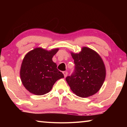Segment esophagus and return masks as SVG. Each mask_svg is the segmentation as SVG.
Instances as JSON below:
<instances>
[{
	"label": "esophagus",
	"mask_w": 127,
	"mask_h": 127,
	"mask_svg": "<svg viewBox=\"0 0 127 127\" xmlns=\"http://www.w3.org/2000/svg\"><path fill=\"white\" fill-rule=\"evenodd\" d=\"M63 74H64V77H66V76H67V74H68V72H66V71H64L63 72Z\"/></svg>",
	"instance_id": "obj_1"
}]
</instances>
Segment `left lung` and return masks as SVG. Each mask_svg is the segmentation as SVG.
<instances>
[{
	"label": "left lung",
	"mask_w": 127,
	"mask_h": 127,
	"mask_svg": "<svg viewBox=\"0 0 127 127\" xmlns=\"http://www.w3.org/2000/svg\"><path fill=\"white\" fill-rule=\"evenodd\" d=\"M74 72L66 77L72 91L81 97L96 94L104 83L106 70L101 58L92 49L84 47L79 54L71 53Z\"/></svg>",
	"instance_id": "8db88e82"
}]
</instances>
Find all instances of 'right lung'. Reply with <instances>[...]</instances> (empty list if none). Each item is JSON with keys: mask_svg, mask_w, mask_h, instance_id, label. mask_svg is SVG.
I'll use <instances>...</instances> for the list:
<instances>
[{"mask_svg": "<svg viewBox=\"0 0 127 127\" xmlns=\"http://www.w3.org/2000/svg\"><path fill=\"white\" fill-rule=\"evenodd\" d=\"M58 49L47 51L36 48L25 55L21 65L20 76L23 86L36 95H43L50 91L55 82L64 75L52 61Z\"/></svg>", "mask_w": 127, "mask_h": 127, "instance_id": "add662e5", "label": "right lung"}]
</instances>
